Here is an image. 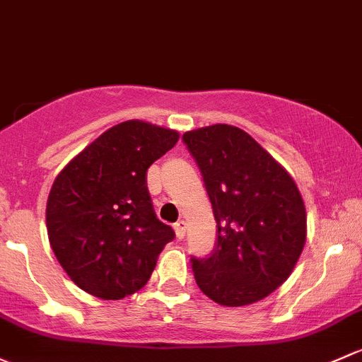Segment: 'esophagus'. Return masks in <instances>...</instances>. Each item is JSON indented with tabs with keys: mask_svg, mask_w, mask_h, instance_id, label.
<instances>
[{
	"mask_svg": "<svg viewBox=\"0 0 362 362\" xmlns=\"http://www.w3.org/2000/svg\"><path fill=\"white\" fill-rule=\"evenodd\" d=\"M185 226H187V223H185L184 220H178V222L175 223V234H177L178 239H184V235H185Z\"/></svg>",
	"mask_w": 362,
	"mask_h": 362,
	"instance_id": "esophagus-1",
	"label": "esophagus"
}]
</instances>
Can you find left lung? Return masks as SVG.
<instances>
[{
    "label": "left lung",
    "instance_id": "8db88e82",
    "mask_svg": "<svg viewBox=\"0 0 362 362\" xmlns=\"http://www.w3.org/2000/svg\"><path fill=\"white\" fill-rule=\"evenodd\" d=\"M216 220V250L192 258L199 290L243 307L291 276L307 239V211L295 180L253 136L232 124L184 133Z\"/></svg>",
    "mask_w": 362,
    "mask_h": 362
}]
</instances>
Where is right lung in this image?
<instances>
[{"mask_svg":"<svg viewBox=\"0 0 362 362\" xmlns=\"http://www.w3.org/2000/svg\"><path fill=\"white\" fill-rule=\"evenodd\" d=\"M178 136L147 121H123L57 175L47 203L48 239L59 264L83 291L121 300L151 279L175 232L156 218L147 170Z\"/></svg>","mask_w":362,"mask_h":362,"instance_id":"obj_1","label":"right lung"}]
</instances>
